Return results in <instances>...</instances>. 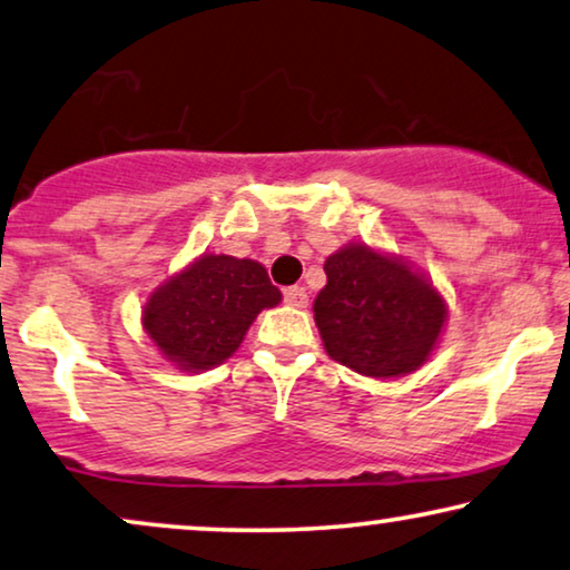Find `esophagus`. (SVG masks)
I'll use <instances>...</instances> for the list:
<instances>
[{
    "instance_id": "34e87169",
    "label": "esophagus",
    "mask_w": 570,
    "mask_h": 570,
    "mask_svg": "<svg viewBox=\"0 0 570 570\" xmlns=\"http://www.w3.org/2000/svg\"><path fill=\"white\" fill-rule=\"evenodd\" d=\"M284 302L292 307H307V288L304 286H286L284 288Z\"/></svg>"
}]
</instances>
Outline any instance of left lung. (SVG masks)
<instances>
[{
    "label": "left lung",
    "instance_id": "8db88e82",
    "mask_svg": "<svg viewBox=\"0 0 570 570\" xmlns=\"http://www.w3.org/2000/svg\"><path fill=\"white\" fill-rule=\"evenodd\" d=\"M315 323L327 356L364 376L419 368L436 346L446 307L426 278L362 243L325 261Z\"/></svg>",
    "mask_w": 570,
    "mask_h": 570
}]
</instances>
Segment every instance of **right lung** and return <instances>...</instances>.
<instances>
[{
  "label": "right lung",
  "instance_id": "obj_1",
  "mask_svg": "<svg viewBox=\"0 0 570 570\" xmlns=\"http://www.w3.org/2000/svg\"><path fill=\"white\" fill-rule=\"evenodd\" d=\"M278 302L261 263L202 255L149 296L141 323L170 362L202 372L235 354L258 312Z\"/></svg>",
  "mask_w": 570,
  "mask_h": 570
}]
</instances>
